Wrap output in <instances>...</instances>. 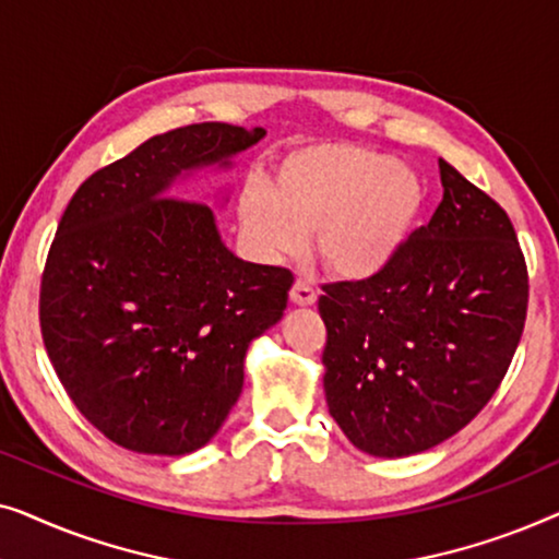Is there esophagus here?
<instances>
[{"label":"esophagus","mask_w":559,"mask_h":559,"mask_svg":"<svg viewBox=\"0 0 559 559\" xmlns=\"http://www.w3.org/2000/svg\"><path fill=\"white\" fill-rule=\"evenodd\" d=\"M289 300H293L295 305H300V308H308V305H316L318 293L308 285V282L297 280L293 289H289Z\"/></svg>","instance_id":"1"}]
</instances>
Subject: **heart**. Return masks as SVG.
<instances>
[{"instance_id": "b5f03b06", "label": "heart", "mask_w": 559, "mask_h": 559, "mask_svg": "<svg viewBox=\"0 0 559 559\" xmlns=\"http://www.w3.org/2000/svg\"><path fill=\"white\" fill-rule=\"evenodd\" d=\"M425 201L419 173L389 152L320 142L287 152L274 165L270 188H243L236 216L262 259L300 257L316 231V251L328 272L369 280L407 247Z\"/></svg>"}]
</instances>
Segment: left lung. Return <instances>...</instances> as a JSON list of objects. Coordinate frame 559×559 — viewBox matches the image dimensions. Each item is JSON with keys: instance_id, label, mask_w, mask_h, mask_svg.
<instances>
[{"instance_id": "1", "label": "left lung", "mask_w": 559, "mask_h": 559, "mask_svg": "<svg viewBox=\"0 0 559 559\" xmlns=\"http://www.w3.org/2000/svg\"><path fill=\"white\" fill-rule=\"evenodd\" d=\"M442 201L384 272L325 285L323 389L364 453L440 445L486 407L522 338L530 277L507 211L440 159Z\"/></svg>"}]
</instances>
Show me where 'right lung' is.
I'll return each instance as SVG.
<instances>
[{
  "label": "right lung",
  "mask_w": 559,
  "mask_h": 559,
  "mask_svg": "<svg viewBox=\"0 0 559 559\" xmlns=\"http://www.w3.org/2000/svg\"><path fill=\"white\" fill-rule=\"evenodd\" d=\"M262 127L203 121L157 134L91 175L45 262L40 328L60 384L96 430L147 455H186L221 430L249 343L280 323L293 272L221 241L201 167H231Z\"/></svg>",
  "instance_id": "add662e5"
}]
</instances>
